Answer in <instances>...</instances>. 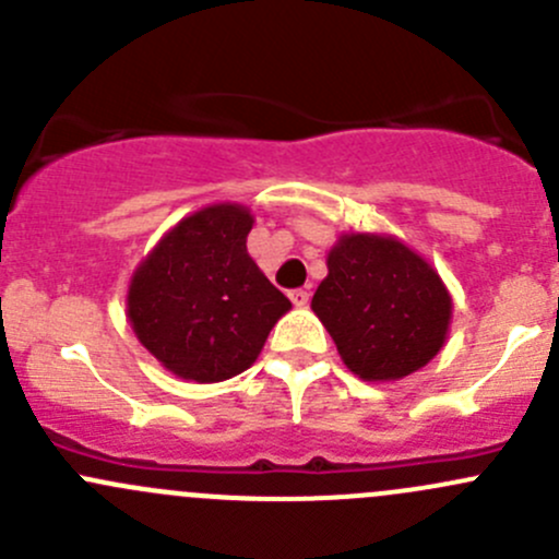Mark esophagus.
Listing matches in <instances>:
<instances>
[{
    "mask_svg": "<svg viewBox=\"0 0 559 559\" xmlns=\"http://www.w3.org/2000/svg\"><path fill=\"white\" fill-rule=\"evenodd\" d=\"M289 300L295 302L297 308H306L308 300H311V295H308L306 289H292V292H289Z\"/></svg>",
    "mask_w": 559,
    "mask_h": 559,
    "instance_id": "obj_1",
    "label": "esophagus"
}]
</instances>
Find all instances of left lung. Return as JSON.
Returning <instances> with one entry per match:
<instances>
[{
	"mask_svg": "<svg viewBox=\"0 0 559 559\" xmlns=\"http://www.w3.org/2000/svg\"><path fill=\"white\" fill-rule=\"evenodd\" d=\"M311 308L352 373L394 381L443 346L452 297L436 270L400 240L346 235L326 257Z\"/></svg>",
	"mask_w": 559,
	"mask_h": 559,
	"instance_id": "8db88e82",
	"label": "left lung"
}]
</instances>
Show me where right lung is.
<instances>
[{"instance_id":"1","label":"right lung","mask_w":559,"mask_h":559,"mask_svg":"<svg viewBox=\"0 0 559 559\" xmlns=\"http://www.w3.org/2000/svg\"><path fill=\"white\" fill-rule=\"evenodd\" d=\"M251 224L240 205L205 207L167 233L134 273L129 321L180 379L213 384L243 373L292 308L248 257Z\"/></svg>"}]
</instances>
